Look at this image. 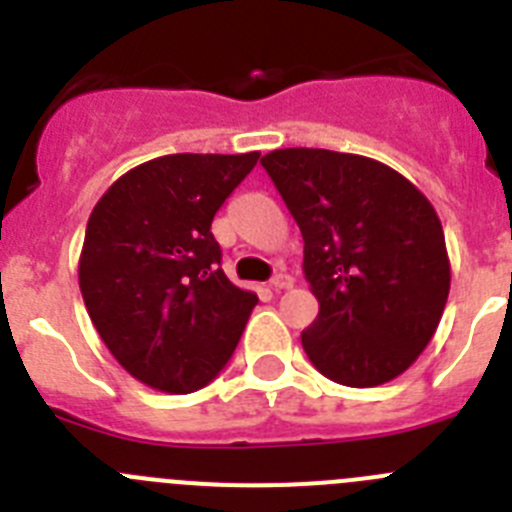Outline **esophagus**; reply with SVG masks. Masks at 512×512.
<instances>
[{
  "label": "esophagus",
  "mask_w": 512,
  "mask_h": 512,
  "mask_svg": "<svg viewBox=\"0 0 512 512\" xmlns=\"http://www.w3.org/2000/svg\"><path fill=\"white\" fill-rule=\"evenodd\" d=\"M292 284H295V279L289 277V274H277V277L271 279V289H274V292H282V289H289V287H292Z\"/></svg>",
  "instance_id": "obj_1"
}]
</instances>
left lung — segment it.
<instances>
[{
	"mask_svg": "<svg viewBox=\"0 0 512 512\" xmlns=\"http://www.w3.org/2000/svg\"><path fill=\"white\" fill-rule=\"evenodd\" d=\"M261 166L305 241L320 312L302 348L346 387L400 377L438 328L451 264L436 210L402 174L356 153L279 148Z\"/></svg>",
	"mask_w": 512,
	"mask_h": 512,
	"instance_id": "1",
	"label": "left lung"
}]
</instances>
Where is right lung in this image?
<instances>
[{
  "instance_id": "right-lung-1",
  "label": "right lung",
  "mask_w": 512,
  "mask_h": 512,
  "mask_svg": "<svg viewBox=\"0 0 512 512\" xmlns=\"http://www.w3.org/2000/svg\"><path fill=\"white\" fill-rule=\"evenodd\" d=\"M261 153H171L122 174L94 205L79 287L104 346L158 392L220 374L259 297L220 269L210 225Z\"/></svg>"
}]
</instances>
